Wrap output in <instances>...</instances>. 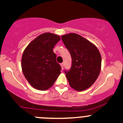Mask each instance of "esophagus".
Returning <instances> with one entry per match:
<instances>
[{"label":"esophagus","instance_id":"obj_1","mask_svg":"<svg viewBox=\"0 0 123 123\" xmlns=\"http://www.w3.org/2000/svg\"><path fill=\"white\" fill-rule=\"evenodd\" d=\"M61 66L62 69H63V67H64V63H61Z\"/></svg>","mask_w":123,"mask_h":123}]
</instances>
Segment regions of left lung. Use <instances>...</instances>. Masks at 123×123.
Wrapping results in <instances>:
<instances>
[{
    "instance_id": "1",
    "label": "left lung",
    "mask_w": 123,
    "mask_h": 123,
    "mask_svg": "<svg viewBox=\"0 0 123 123\" xmlns=\"http://www.w3.org/2000/svg\"><path fill=\"white\" fill-rule=\"evenodd\" d=\"M61 37L72 59L70 69L65 72L69 84L77 91L87 90L95 83L101 72V54L94 44L79 35L70 33Z\"/></svg>"
}]
</instances>
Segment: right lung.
<instances>
[{
  "mask_svg": "<svg viewBox=\"0 0 123 123\" xmlns=\"http://www.w3.org/2000/svg\"><path fill=\"white\" fill-rule=\"evenodd\" d=\"M60 39L59 35L49 32L42 33L24 51L21 59L22 72L28 83L36 90L50 88L61 74V68L53 52L54 46Z\"/></svg>",
  "mask_w": 123,
  "mask_h": 123,
  "instance_id": "obj_1",
  "label": "right lung"
}]
</instances>
